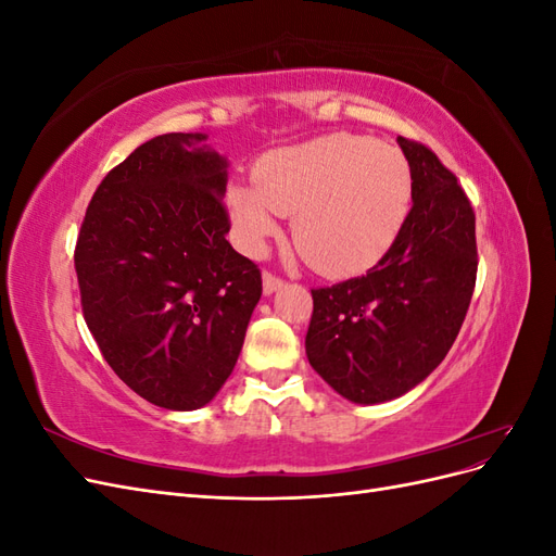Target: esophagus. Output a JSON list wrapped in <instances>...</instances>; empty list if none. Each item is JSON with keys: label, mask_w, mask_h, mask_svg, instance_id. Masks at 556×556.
<instances>
[{"label": "esophagus", "mask_w": 556, "mask_h": 556, "mask_svg": "<svg viewBox=\"0 0 556 556\" xmlns=\"http://www.w3.org/2000/svg\"><path fill=\"white\" fill-rule=\"evenodd\" d=\"M262 282H264V294H274V292L280 288V285H282V278H278V276L271 274V271H264Z\"/></svg>", "instance_id": "esophagus-1"}]
</instances>
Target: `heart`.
<instances>
[{
    "label": "heart",
    "mask_w": 556,
    "mask_h": 556,
    "mask_svg": "<svg viewBox=\"0 0 556 556\" xmlns=\"http://www.w3.org/2000/svg\"><path fill=\"white\" fill-rule=\"evenodd\" d=\"M413 197L401 150L352 134H329L262 157L255 182L233 185L229 213L243 250L257 252L292 215V239L311 266L350 276L396 241Z\"/></svg>",
    "instance_id": "1"
}]
</instances>
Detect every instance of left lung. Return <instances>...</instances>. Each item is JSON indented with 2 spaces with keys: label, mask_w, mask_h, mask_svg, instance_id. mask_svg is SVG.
Returning <instances> with one entry per match:
<instances>
[{
  "label": "left lung",
  "mask_w": 556,
  "mask_h": 556,
  "mask_svg": "<svg viewBox=\"0 0 556 556\" xmlns=\"http://www.w3.org/2000/svg\"><path fill=\"white\" fill-rule=\"evenodd\" d=\"M413 172V208L364 276L315 288L306 355L336 392L382 403L422 382L450 352L476 290V213L425 143L396 139Z\"/></svg>",
  "instance_id": "1"
}]
</instances>
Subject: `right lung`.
Segmentation results:
<instances>
[{
	"instance_id": "right-lung-1",
	"label": "right lung",
	"mask_w": 556,
	"mask_h": 556,
	"mask_svg": "<svg viewBox=\"0 0 556 556\" xmlns=\"http://www.w3.org/2000/svg\"><path fill=\"white\" fill-rule=\"evenodd\" d=\"M204 134H162L104 176L74 250L83 317L129 390L197 410L237 366L262 296L227 241V160Z\"/></svg>"
}]
</instances>
